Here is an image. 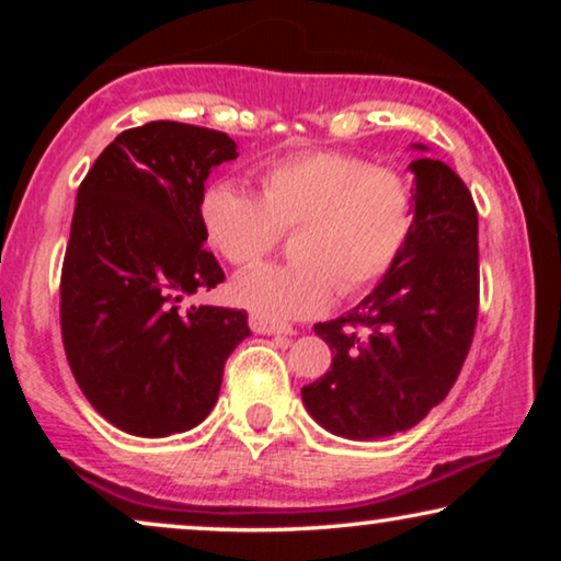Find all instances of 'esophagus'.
<instances>
[{
	"label": "esophagus",
	"instance_id": "1",
	"mask_svg": "<svg viewBox=\"0 0 561 561\" xmlns=\"http://www.w3.org/2000/svg\"><path fill=\"white\" fill-rule=\"evenodd\" d=\"M250 329L255 334H294V327L275 324V321H267L263 317H255V313H252V317H250Z\"/></svg>",
	"mask_w": 561,
	"mask_h": 561
}]
</instances>
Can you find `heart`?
Segmentation results:
<instances>
[{
	"label": "heart",
	"instance_id": "heart-1",
	"mask_svg": "<svg viewBox=\"0 0 561 561\" xmlns=\"http://www.w3.org/2000/svg\"><path fill=\"white\" fill-rule=\"evenodd\" d=\"M260 196L229 181L206 186L198 219L209 248L232 265L271 252L283 229L290 263H263L232 280V298L267 321L329 309L336 290L357 296L386 280L416 229V183L403 168L347 150H301L267 160Z\"/></svg>",
	"mask_w": 561,
	"mask_h": 561
}]
</instances>
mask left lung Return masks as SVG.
<instances>
[{"label":"left lung","mask_w":561,"mask_h":561,"mask_svg":"<svg viewBox=\"0 0 561 561\" xmlns=\"http://www.w3.org/2000/svg\"><path fill=\"white\" fill-rule=\"evenodd\" d=\"M411 171L419 214L401 263L350 313L313 327L334 357L301 388L304 403L347 439H382L426 419L455 386L478 324V206L442 160L419 158Z\"/></svg>","instance_id":"left-lung-1"}]
</instances>
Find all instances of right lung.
<instances>
[{
    "label": "right lung",
    "mask_w": 561,
    "mask_h": 561,
    "mask_svg": "<svg viewBox=\"0 0 561 561\" xmlns=\"http://www.w3.org/2000/svg\"><path fill=\"white\" fill-rule=\"evenodd\" d=\"M237 158L219 129L148 122L125 129L81 181L60 271V334L89 403L122 432L202 424L248 311L181 298L225 280L204 248L198 204L211 168Z\"/></svg>",
    "instance_id": "1"
}]
</instances>
